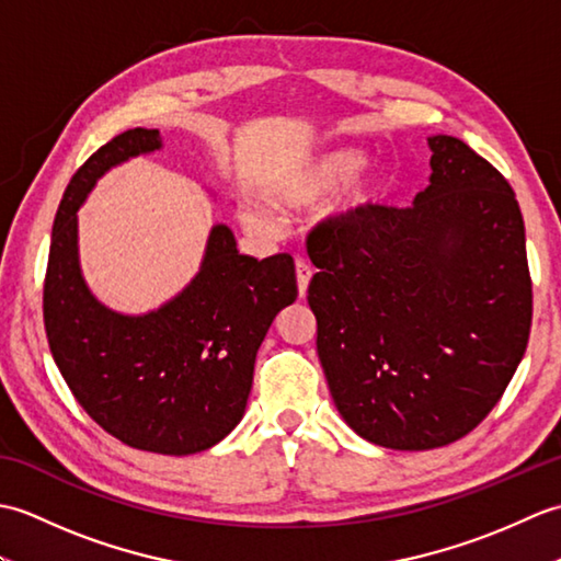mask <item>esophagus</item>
Listing matches in <instances>:
<instances>
[{
  "label": "esophagus",
  "instance_id": "34e87169",
  "mask_svg": "<svg viewBox=\"0 0 561 561\" xmlns=\"http://www.w3.org/2000/svg\"><path fill=\"white\" fill-rule=\"evenodd\" d=\"M311 277H313L311 262L296 260V284H299V296H301V299H304L306 291H308V284H311Z\"/></svg>",
  "mask_w": 561,
  "mask_h": 561
}]
</instances>
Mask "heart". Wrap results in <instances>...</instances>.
I'll return each mask as SVG.
<instances>
[{
    "instance_id": "obj_1",
    "label": "heart",
    "mask_w": 561,
    "mask_h": 561,
    "mask_svg": "<svg viewBox=\"0 0 561 561\" xmlns=\"http://www.w3.org/2000/svg\"><path fill=\"white\" fill-rule=\"evenodd\" d=\"M366 161L364 151L350 147L306 153V157L272 171L260 183V197L274 211H304L325 202L344 186L337 199V214L350 219L362 217L386 199L390 187V178L383 169L360 173ZM236 219L241 221L245 231L255 236H267L274 231L272 214L255 202L238 205Z\"/></svg>"
}]
</instances>
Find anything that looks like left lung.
<instances>
[{
    "mask_svg": "<svg viewBox=\"0 0 561 561\" xmlns=\"http://www.w3.org/2000/svg\"><path fill=\"white\" fill-rule=\"evenodd\" d=\"M412 207L368 209L313 248L318 359L335 408L392 450L453 444L504 396L526 354L533 284L506 178L434 135Z\"/></svg>",
    "mask_w": 561,
    "mask_h": 561,
    "instance_id": "left-lung-1",
    "label": "left lung"
}]
</instances>
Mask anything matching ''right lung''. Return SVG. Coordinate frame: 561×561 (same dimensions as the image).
I'll list each match as a JSON object with an SVG mask.
<instances>
[{"label":"right lung","instance_id":"add662e5","mask_svg":"<svg viewBox=\"0 0 561 561\" xmlns=\"http://www.w3.org/2000/svg\"><path fill=\"white\" fill-rule=\"evenodd\" d=\"M161 147L159 129H127L71 178L53 224L43 318L59 374L93 422L133 448L190 456L243 420L255 354L299 289L291 257L241 255L229 226L214 224L197 274L171 301L127 316L91 294L77 211L113 165Z\"/></svg>","mask_w":561,"mask_h":561}]
</instances>
